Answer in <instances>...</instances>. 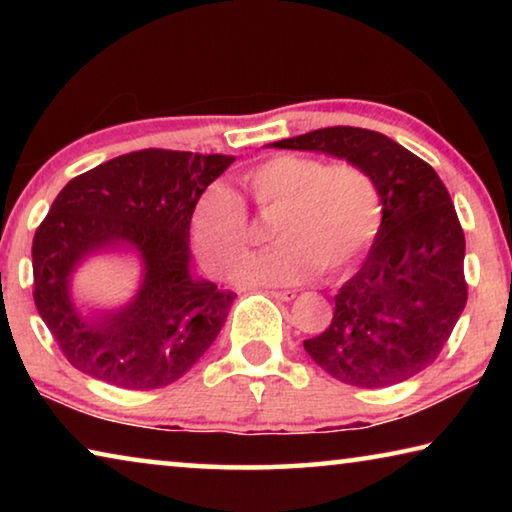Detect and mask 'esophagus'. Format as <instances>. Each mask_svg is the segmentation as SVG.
Listing matches in <instances>:
<instances>
[{"label": "esophagus", "instance_id": "34e87169", "mask_svg": "<svg viewBox=\"0 0 512 512\" xmlns=\"http://www.w3.org/2000/svg\"><path fill=\"white\" fill-rule=\"evenodd\" d=\"M271 296L275 298V300H282V302H289V300H293L298 296V291L296 289H284V291H271Z\"/></svg>", "mask_w": 512, "mask_h": 512}]
</instances>
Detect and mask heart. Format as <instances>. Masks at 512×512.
I'll return each instance as SVG.
<instances>
[{"instance_id":"1","label":"heart","mask_w":512,"mask_h":512,"mask_svg":"<svg viewBox=\"0 0 512 512\" xmlns=\"http://www.w3.org/2000/svg\"><path fill=\"white\" fill-rule=\"evenodd\" d=\"M259 212H277V246L250 255L235 277L244 284H296L318 271L343 273L377 237L384 201L361 164H327L300 153H277L241 173ZM248 210L232 189L214 185L192 214L196 253L214 273H230L248 248Z\"/></svg>"}]
</instances>
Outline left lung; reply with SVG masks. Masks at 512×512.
I'll list each match as a JSON object with an SVG mask.
<instances>
[{"mask_svg":"<svg viewBox=\"0 0 512 512\" xmlns=\"http://www.w3.org/2000/svg\"><path fill=\"white\" fill-rule=\"evenodd\" d=\"M275 149L320 151L361 164L384 201L366 262L334 296V318L305 350L357 388L395 386L429 368L467 302L465 235L431 164L368 128H318Z\"/></svg>","mask_w":512,"mask_h":512,"instance_id":"obj_1","label":"left lung"}]
</instances>
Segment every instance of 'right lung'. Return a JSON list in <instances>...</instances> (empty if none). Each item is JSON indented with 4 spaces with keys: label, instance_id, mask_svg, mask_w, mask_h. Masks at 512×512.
Listing matches in <instances>:
<instances>
[{
    "label": "right lung",
    "instance_id": "add662e5",
    "mask_svg": "<svg viewBox=\"0 0 512 512\" xmlns=\"http://www.w3.org/2000/svg\"><path fill=\"white\" fill-rule=\"evenodd\" d=\"M232 155L144 149L69 180L33 237V300L76 370L126 391L180 379L219 336L232 291L189 273V223ZM135 249L145 280L126 308L81 317L68 277L88 254Z\"/></svg>",
    "mask_w": 512,
    "mask_h": 512
}]
</instances>
